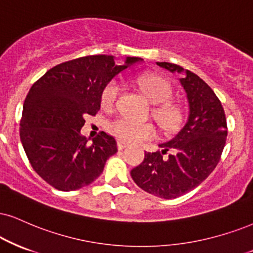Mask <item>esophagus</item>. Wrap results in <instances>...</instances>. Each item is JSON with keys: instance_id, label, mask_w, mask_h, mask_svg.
Listing matches in <instances>:
<instances>
[{"instance_id": "34e87169", "label": "esophagus", "mask_w": 253, "mask_h": 253, "mask_svg": "<svg viewBox=\"0 0 253 253\" xmlns=\"http://www.w3.org/2000/svg\"><path fill=\"white\" fill-rule=\"evenodd\" d=\"M126 146H127L126 143H124V142H122V141H118V142H117V148H118V150H123V149L126 148Z\"/></svg>"}]
</instances>
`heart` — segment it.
<instances>
[{"label":"heart","mask_w":253,"mask_h":253,"mask_svg":"<svg viewBox=\"0 0 253 253\" xmlns=\"http://www.w3.org/2000/svg\"><path fill=\"white\" fill-rule=\"evenodd\" d=\"M138 85L145 97L154 104L155 116L167 129H172L178 124L180 118L179 109L172 103L168 102L171 96V86L163 77L157 75H144L138 79ZM120 92V84L111 81L103 89L101 95L102 105L111 107ZM108 130L116 138L124 143H139L156 137V129L151 123L139 122L129 117H118L108 124Z\"/></svg>","instance_id":"1"}]
</instances>
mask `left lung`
<instances>
[{"label": "left lung", "instance_id": "obj_1", "mask_svg": "<svg viewBox=\"0 0 253 253\" xmlns=\"http://www.w3.org/2000/svg\"><path fill=\"white\" fill-rule=\"evenodd\" d=\"M156 64L180 76L188 118L172 138L158 145L161 151L145 152L130 174L145 192L172 199L198 186L217 167L225 146L226 118L216 93L197 75L168 62Z\"/></svg>", "mask_w": 253, "mask_h": 253}]
</instances>
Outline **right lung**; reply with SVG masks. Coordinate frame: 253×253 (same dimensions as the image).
Listing matches in <instances>:
<instances>
[{
	"label": "right lung",
	"mask_w": 253,
	"mask_h": 253,
	"mask_svg": "<svg viewBox=\"0 0 253 253\" xmlns=\"http://www.w3.org/2000/svg\"><path fill=\"white\" fill-rule=\"evenodd\" d=\"M143 58L117 64L111 55H92L51 68L33 84L22 112L20 137L33 169L61 191L89 185L117 152L115 138L102 131L89 144L81 133L86 115L101 109L103 89L121 71Z\"/></svg>",
	"instance_id": "obj_1"
}]
</instances>
